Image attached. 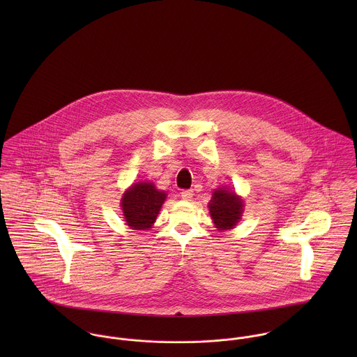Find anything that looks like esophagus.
Wrapping results in <instances>:
<instances>
[{
    "instance_id": "obj_1",
    "label": "esophagus",
    "mask_w": 357,
    "mask_h": 357,
    "mask_svg": "<svg viewBox=\"0 0 357 357\" xmlns=\"http://www.w3.org/2000/svg\"><path fill=\"white\" fill-rule=\"evenodd\" d=\"M181 198L184 201H191L194 198V191L192 190H184L181 191Z\"/></svg>"
}]
</instances>
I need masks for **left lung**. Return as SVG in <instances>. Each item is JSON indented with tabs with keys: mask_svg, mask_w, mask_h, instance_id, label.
<instances>
[{
	"mask_svg": "<svg viewBox=\"0 0 357 357\" xmlns=\"http://www.w3.org/2000/svg\"><path fill=\"white\" fill-rule=\"evenodd\" d=\"M208 211L218 231L232 229L243 213V199L235 191L217 188L208 202Z\"/></svg>",
	"mask_w": 357,
	"mask_h": 357,
	"instance_id": "8db88e82",
	"label": "left lung"
}]
</instances>
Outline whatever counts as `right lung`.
<instances>
[{
  "label": "right lung",
  "instance_id": "right-lung-1",
  "mask_svg": "<svg viewBox=\"0 0 357 357\" xmlns=\"http://www.w3.org/2000/svg\"><path fill=\"white\" fill-rule=\"evenodd\" d=\"M165 201V191L156 190L153 183L133 184L121 199L126 225L132 229H150Z\"/></svg>",
  "mask_w": 357,
  "mask_h": 357
}]
</instances>
